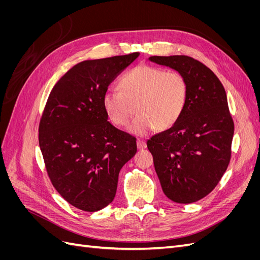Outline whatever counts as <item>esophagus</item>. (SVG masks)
<instances>
[{"instance_id":"esophagus-1","label":"esophagus","mask_w":260,"mask_h":260,"mask_svg":"<svg viewBox=\"0 0 260 260\" xmlns=\"http://www.w3.org/2000/svg\"><path fill=\"white\" fill-rule=\"evenodd\" d=\"M137 147H138V149H144V148H146V143L144 142V141L138 140L137 141Z\"/></svg>"}]
</instances>
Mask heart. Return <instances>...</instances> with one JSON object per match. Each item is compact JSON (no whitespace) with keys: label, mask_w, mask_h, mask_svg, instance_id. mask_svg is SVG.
Returning a JSON list of instances; mask_svg holds the SVG:
<instances>
[{"label":"heart","mask_w":260,"mask_h":260,"mask_svg":"<svg viewBox=\"0 0 260 260\" xmlns=\"http://www.w3.org/2000/svg\"><path fill=\"white\" fill-rule=\"evenodd\" d=\"M120 91L109 90L103 96L104 111L117 127L127 124L132 135L145 136L156 128L166 130L182 114L187 98V84L178 72L140 65L124 74L119 81Z\"/></svg>","instance_id":"1"}]
</instances>
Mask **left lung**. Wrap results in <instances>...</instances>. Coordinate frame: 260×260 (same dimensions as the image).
I'll return each instance as SVG.
<instances>
[{
  "label": "left lung",
  "mask_w": 260,
  "mask_h": 260,
  "mask_svg": "<svg viewBox=\"0 0 260 260\" xmlns=\"http://www.w3.org/2000/svg\"><path fill=\"white\" fill-rule=\"evenodd\" d=\"M148 60L176 70L187 84L185 106L177 122L147 140L155 171L169 200L198 202L214 190L230 161L234 124L224 88L208 67L190 56Z\"/></svg>",
  "instance_id": "left-lung-1"
}]
</instances>
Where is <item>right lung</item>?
Returning <instances> with one entry per match:
<instances>
[{
    "label": "right lung",
    "mask_w": 260,
    "mask_h": 260,
    "mask_svg": "<svg viewBox=\"0 0 260 260\" xmlns=\"http://www.w3.org/2000/svg\"><path fill=\"white\" fill-rule=\"evenodd\" d=\"M139 55L78 62L46 102L39 145L52 184L78 209L93 212L111 204L120 169L137 153L136 139L108 121L103 96Z\"/></svg>",
    "instance_id": "add662e5"
}]
</instances>
